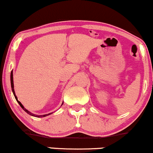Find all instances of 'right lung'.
<instances>
[{
    "instance_id": "right-lung-1",
    "label": "right lung",
    "mask_w": 153,
    "mask_h": 153,
    "mask_svg": "<svg viewBox=\"0 0 153 153\" xmlns=\"http://www.w3.org/2000/svg\"><path fill=\"white\" fill-rule=\"evenodd\" d=\"M10 82H11V88H12V91H13V94H14L15 99H16L17 102H18V104L20 105V107L22 108V109L24 110V111H25V112H27V113L28 114L32 116V117H46V116L51 114V113H50V114H44V115H39V116H38V115L34 114L31 113L30 111H29L27 109H26L24 107H23V105H22V104H21V102H20V101H18V100H17V97L16 94H15V90H14V84H13V71H11V73H10Z\"/></svg>"
}]
</instances>
